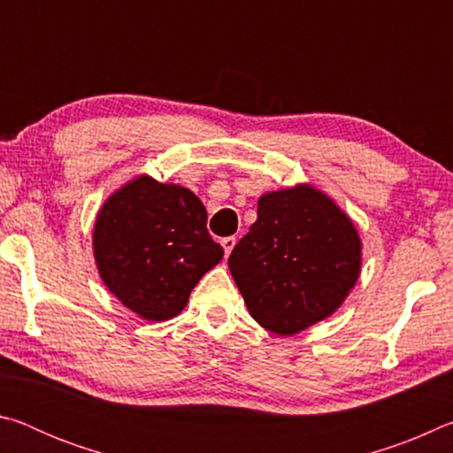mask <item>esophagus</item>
Instances as JSON below:
<instances>
[{"label": "esophagus", "mask_w": 453, "mask_h": 453, "mask_svg": "<svg viewBox=\"0 0 453 453\" xmlns=\"http://www.w3.org/2000/svg\"><path fill=\"white\" fill-rule=\"evenodd\" d=\"M235 237L234 235H229V237H224V240H221V245H224V251H226V256H229L232 254V250L235 248Z\"/></svg>", "instance_id": "obj_1"}]
</instances>
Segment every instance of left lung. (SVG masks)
Listing matches in <instances>:
<instances>
[{"label":"left lung","instance_id":"1","mask_svg":"<svg viewBox=\"0 0 453 453\" xmlns=\"http://www.w3.org/2000/svg\"><path fill=\"white\" fill-rule=\"evenodd\" d=\"M250 316L294 335L340 308L362 272V240L332 197L310 183L270 191L227 259Z\"/></svg>","mask_w":453,"mask_h":453}]
</instances>
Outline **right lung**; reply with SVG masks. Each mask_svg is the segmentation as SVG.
Here are the masks:
<instances>
[{
  "instance_id": "1",
  "label": "right lung",
  "mask_w": 453,
  "mask_h": 453,
  "mask_svg": "<svg viewBox=\"0 0 453 453\" xmlns=\"http://www.w3.org/2000/svg\"><path fill=\"white\" fill-rule=\"evenodd\" d=\"M205 226L208 211L194 191L140 175L113 191L96 218L99 278L142 319H172L224 257Z\"/></svg>"
}]
</instances>
